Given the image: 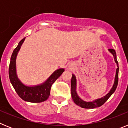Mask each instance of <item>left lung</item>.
Instances as JSON below:
<instances>
[{"instance_id":"1","label":"left lung","mask_w":128,"mask_h":128,"mask_svg":"<svg viewBox=\"0 0 128 128\" xmlns=\"http://www.w3.org/2000/svg\"><path fill=\"white\" fill-rule=\"evenodd\" d=\"M109 51L112 54H113V56L114 57V60H115V63H117V68L116 70V75H115V81H114V84L113 85V87L112 88L111 90L110 91L109 93L108 94L105 96L104 97L100 99H96V100H94L92 102H86L84 100H82L81 98L78 96L76 92V79L74 74H72V79H71V94H72V98L74 102L78 106H80L81 108H96L99 107V106H102L106 100L109 99L112 95L114 94V92L115 91L116 88H117V84H118V62L117 60V56H116V52L115 50L113 48H109Z\"/></svg>"}]
</instances>
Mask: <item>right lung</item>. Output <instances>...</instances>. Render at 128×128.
<instances>
[{
  "label": "right lung",
  "mask_w": 128,
  "mask_h": 128,
  "mask_svg": "<svg viewBox=\"0 0 128 128\" xmlns=\"http://www.w3.org/2000/svg\"><path fill=\"white\" fill-rule=\"evenodd\" d=\"M25 38L18 43V45L13 50L9 66V77L11 84L18 96L24 100L30 102H41L47 100L50 96V88L56 80L62 74L65 70L60 68L49 77L48 80L40 85L28 86L18 80L16 73V58L20 50Z\"/></svg>",
  "instance_id": "1"
}]
</instances>
